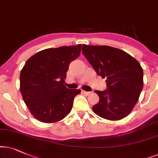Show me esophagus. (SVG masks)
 Segmentation results:
<instances>
[{
    "label": "esophagus",
    "mask_w": 158,
    "mask_h": 158,
    "mask_svg": "<svg viewBox=\"0 0 158 158\" xmlns=\"http://www.w3.org/2000/svg\"><path fill=\"white\" fill-rule=\"evenodd\" d=\"M82 92L85 94H86V95H89L90 94H92V92H87V91H82Z\"/></svg>",
    "instance_id": "34e87169"
}]
</instances>
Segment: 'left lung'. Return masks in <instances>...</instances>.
<instances>
[{
    "instance_id": "1",
    "label": "left lung",
    "mask_w": 158,
    "mask_h": 158,
    "mask_svg": "<svg viewBox=\"0 0 158 158\" xmlns=\"http://www.w3.org/2000/svg\"><path fill=\"white\" fill-rule=\"evenodd\" d=\"M82 53L97 74L106 79L107 89L95 90L98 103L94 112L103 118L118 121L127 116L137 102L143 88V69L123 50L107 45H82Z\"/></svg>"
}]
</instances>
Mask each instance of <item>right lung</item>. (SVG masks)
I'll return each instance as SVG.
<instances>
[{
	"label": "right lung",
	"mask_w": 158,
	"mask_h": 158,
	"mask_svg": "<svg viewBox=\"0 0 158 158\" xmlns=\"http://www.w3.org/2000/svg\"><path fill=\"white\" fill-rule=\"evenodd\" d=\"M80 44L41 50L25 63L20 74V90L35 118L43 123L64 119L80 89L64 85L69 64L80 55Z\"/></svg>",
	"instance_id": "right-lung-1"
}]
</instances>
